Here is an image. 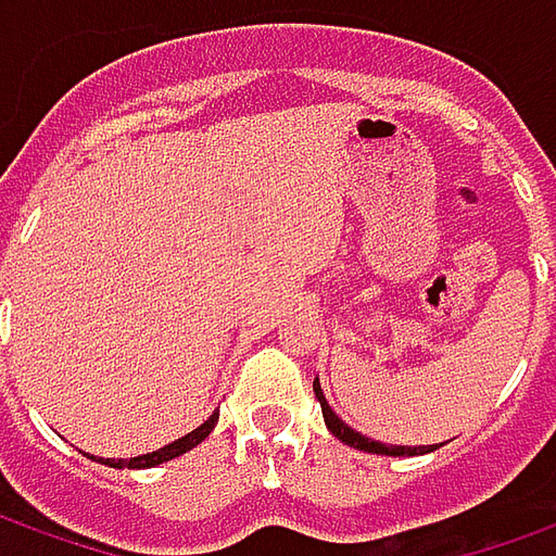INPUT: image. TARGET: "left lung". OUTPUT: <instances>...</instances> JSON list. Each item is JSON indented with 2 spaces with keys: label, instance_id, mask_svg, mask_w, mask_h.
<instances>
[{
  "label": "left lung",
  "instance_id": "8db88e82",
  "mask_svg": "<svg viewBox=\"0 0 556 556\" xmlns=\"http://www.w3.org/2000/svg\"><path fill=\"white\" fill-rule=\"evenodd\" d=\"M313 392H316V399H319V405H323V417H326V426L328 432L334 438H341L343 444H350V447H356V451H365V453H380V456H417V453H429V451H438V444L432 447H389V444H380V441H374V438H365L353 432L346 422L328 407L326 395H323V387H319V380H313Z\"/></svg>",
  "mask_w": 556,
  "mask_h": 556
}]
</instances>
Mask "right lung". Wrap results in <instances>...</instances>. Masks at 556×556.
I'll list each match as a JSON object with an SVG mask.
<instances>
[{"label":"right lung","mask_w":556,"mask_h":556,"mask_svg":"<svg viewBox=\"0 0 556 556\" xmlns=\"http://www.w3.org/2000/svg\"><path fill=\"white\" fill-rule=\"evenodd\" d=\"M215 422H218V414H213V417L203 422V426H198L194 432H188V435L179 438V441H173V444H167V447H161V451L146 453V456H134V459H105V466H112V468H151V466H161V463H167V459H176V456H182V453H188V451H191V447H198L200 441H203V438L213 432ZM100 463H103V459H100Z\"/></svg>","instance_id":"add662e5"}]
</instances>
